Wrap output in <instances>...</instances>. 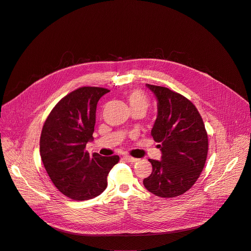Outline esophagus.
Instances as JSON below:
<instances>
[{"mask_svg": "<svg viewBox=\"0 0 251 251\" xmlns=\"http://www.w3.org/2000/svg\"><path fill=\"white\" fill-rule=\"evenodd\" d=\"M124 158H125L127 161H129V162H136V161L138 160V158L133 157V156H131V155H125Z\"/></svg>", "mask_w": 251, "mask_h": 251, "instance_id": "esophagus-1", "label": "esophagus"}]
</instances>
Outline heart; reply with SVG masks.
<instances>
[{"label": "heart", "mask_w": 251, "mask_h": 251, "mask_svg": "<svg viewBox=\"0 0 251 251\" xmlns=\"http://www.w3.org/2000/svg\"><path fill=\"white\" fill-rule=\"evenodd\" d=\"M127 100L133 109H144L147 110L150 106V99L149 97L141 90H132L130 91L127 96Z\"/></svg>", "instance_id": "heart-1"}]
</instances>
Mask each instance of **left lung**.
<instances>
[{
    "instance_id": "obj_1",
    "label": "left lung",
    "mask_w": 251,
    "mask_h": 251,
    "mask_svg": "<svg viewBox=\"0 0 251 251\" xmlns=\"http://www.w3.org/2000/svg\"><path fill=\"white\" fill-rule=\"evenodd\" d=\"M147 87L157 100V116L151 129L161 160L149 159L152 172L144 179L151 193L174 198L184 194L199 178L208 154V135L195 105L168 88Z\"/></svg>"
}]
</instances>
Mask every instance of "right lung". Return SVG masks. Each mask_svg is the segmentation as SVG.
<instances>
[{
  "label": "right lung",
  "mask_w": 251,
  "mask_h": 251,
  "mask_svg": "<svg viewBox=\"0 0 251 251\" xmlns=\"http://www.w3.org/2000/svg\"><path fill=\"white\" fill-rule=\"evenodd\" d=\"M109 90L81 87L64 97L51 110L40 136V155L57 189L65 196L83 201L101 194L118 155L101 156L86 151L93 141L97 104Z\"/></svg>",
  "instance_id": "right-lung-1"
}]
</instances>
